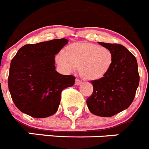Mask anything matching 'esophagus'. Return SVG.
<instances>
[{"instance_id":"1","label":"esophagus","mask_w":149,"mask_h":149,"mask_svg":"<svg viewBox=\"0 0 149 149\" xmlns=\"http://www.w3.org/2000/svg\"><path fill=\"white\" fill-rule=\"evenodd\" d=\"M81 81H80V80H79V79H76V81H75V84H76V85H79V84H81Z\"/></svg>"}]
</instances>
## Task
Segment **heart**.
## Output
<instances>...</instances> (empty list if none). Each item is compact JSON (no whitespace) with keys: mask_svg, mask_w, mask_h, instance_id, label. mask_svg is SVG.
Instances as JSON below:
<instances>
[{"mask_svg":"<svg viewBox=\"0 0 149 149\" xmlns=\"http://www.w3.org/2000/svg\"><path fill=\"white\" fill-rule=\"evenodd\" d=\"M55 60L63 73H73L79 68L81 77L86 80H96L102 78L110 69L112 54L106 47L77 43L68 46L66 53H58Z\"/></svg>","mask_w":149,"mask_h":149,"instance_id":"1","label":"heart"}]
</instances>
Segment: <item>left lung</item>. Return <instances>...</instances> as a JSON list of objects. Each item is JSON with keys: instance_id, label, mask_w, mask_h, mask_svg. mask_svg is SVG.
I'll list each match as a JSON object with an SVG mask.
<instances>
[{"instance_id": "8db88e82", "label": "left lung", "mask_w": 149, "mask_h": 149, "mask_svg": "<svg viewBox=\"0 0 149 149\" xmlns=\"http://www.w3.org/2000/svg\"><path fill=\"white\" fill-rule=\"evenodd\" d=\"M98 42L110 50L112 65L102 78L91 81L93 93L87 105L94 115L112 117L132 103L140 81L138 67L135 56L123 45Z\"/></svg>"}]
</instances>
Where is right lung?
I'll return each mask as SVG.
<instances>
[{
    "label": "right lung",
    "mask_w": 149,
    "mask_h": 149,
    "mask_svg": "<svg viewBox=\"0 0 149 149\" xmlns=\"http://www.w3.org/2000/svg\"><path fill=\"white\" fill-rule=\"evenodd\" d=\"M68 40L56 39L28 44L11 62L8 85L15 106L23 113L42 118L59 108L62 90L72 87L76 78L56 70L55 56Z\"/></svg>",
    "instance_id": "obj_1"
}]
</instances>
